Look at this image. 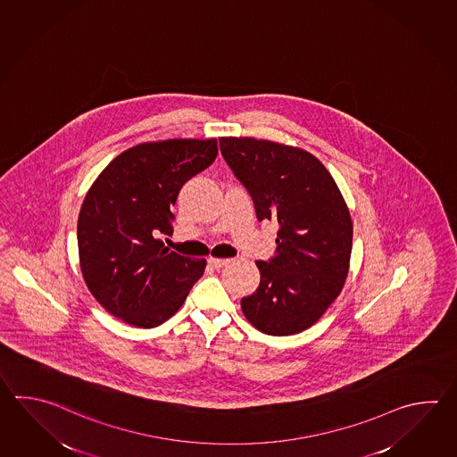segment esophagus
Masks as SVG:
<instances>
[{"label": "esophagus", "instance_id": "obj_1", "mask_svg": "<svg viewBox=\"0 0 457 457\" xmlns=\"http://www.w3.org/2000/svg\"><path fill=\"white\" fill-rule=\"evenodd\" d=\"M229 259H216V257H210L208 259V263L213 267V269H221L224 265H228L229 263Z\"/></svg>", "mask_w": 457, "mask_h": 457}]
</instances>
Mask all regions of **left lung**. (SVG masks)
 <instances>
[{"mask_svg":"<svg viewBox=\"0 0 457 457\" xmlns=\"http://www.w3.org/2000/svg\"><path fill=\"white\" fill-rule=\"evenodd\" d=\"M221 154L249 190L259 221L279 226L277 255L257 261L261 285L241 299L267 336H293L322 317L344 288L353 223L326 166L304 149L251 137H221Z\"/></svg>","mask_w":457,"mask_h":457,"instance_id":"obj_1","label":"left lung"}]
</instances>
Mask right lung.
I'll use <instances>...</instances> for the list:
<instances>
[{"label": "right lung", "instance_id": "obj_1", "mask_svg": "<svg viewBox=\"0 0 457 457\" xmlns=\"http://www.w3.org/2000/svg\"><path fill=\"white\" fill-rule=\"evenodd\" d=\"M218 154L216 138L151 141L120 153L94 180L78 216L86 287L123 322L151 328L184 304L205 259L169 251L172 206L188 179Z\"/></svg>", "mask_w": 457, "mask_h": 457}]
</instances>
